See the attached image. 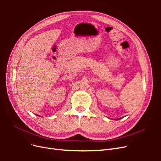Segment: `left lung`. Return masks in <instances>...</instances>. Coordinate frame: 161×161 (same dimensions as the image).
Returning a JSON list of instances; mask_svg holds the SVG:
<instances>
[{
  "instance_id": "obj_1",
  "label": "left lung",
  "mask_w": 161,
  "mask_h": 161,
  "mask_svg": "<svg viewBox=\"0 0 161 161\" xmlns=\"http://www.w3.org/2000/svg\"><path fill=\"white\" fill-rule=\"evenodd\" d=\"M116 120H117V119H116Z\"/></svg>"
}]
</instances>
